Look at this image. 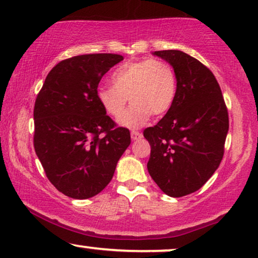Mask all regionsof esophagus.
Instances as JSON below:
<instances>
[{
  "mask_svg": "<svg viewBox=\"0 0 258 258\" xmlns=\"http://www.w3.org/2000/svg\"><path fill=\"white\" fill-rule=\"evenodd\" d=\"M140 139H142V134L139 132H132V140L133 141H137Z\"/></svg>",
  "mask_w": 258,
  "mask_h": 258,
  "instance_id": "1",
  "label": "esophagus"
}]
</instances>
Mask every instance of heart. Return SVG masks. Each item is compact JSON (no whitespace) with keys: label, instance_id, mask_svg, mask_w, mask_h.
Listing matches in <instances>:
<instances>
[{"label":"heart","instance_id":"1","mask_svg":"<svg viewBox=\"0 0 258 258\" xmlns=\"http://www.w3.org/2000/svg\"><path fill=\"white\" fill-rule=\"evenodd\" d=\"M111 83L112 87L98 88L97 102L109 116L117 118L129 98L132 107L118 118V124L128 129L146 124L151 115H164L177 93L174 69L158 59L124 63L112 73Z\"/></svg>","mask_w":258,"mask_h":258}]
</instances>
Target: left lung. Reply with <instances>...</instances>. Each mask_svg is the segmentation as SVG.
Returning <instances> with one entry per match:
<instances>
[{
  "label": "left lung",
  "instance_id": "8db88e82",
  "mask_svg": "<svg viewBox=\"0 0 258 258\" xmlns=\"http://www.w3.org/2000/svg\"><path fill=\"white\" fill-rule=\"evenodd\" d=\"M174 69L177 93L167 114L144 130L151 153L147 167L165 195L199 190L220 167L229 130L228 110L214 74L179 50L154 51Z\"/></svg>",
  "mask_w": 258,
  "mask_h": 258
}]
</instances>
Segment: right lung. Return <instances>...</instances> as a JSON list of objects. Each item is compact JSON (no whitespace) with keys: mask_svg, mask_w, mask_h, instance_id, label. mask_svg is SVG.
Here are the masks:
<instances>
[{"mask_svg":"<svg viewBox=\"0 0 258 258\" xmlns=\"http://www.w3.org/2000/svg\"><path fill=\"white\" fill-rule=\"evenodd\" d=\"M121 61L117 54L64 59L50 70L37 95L35 151L49 181L72 199L101 192L132 142L129 130L114 128L96 98L102 77Z\"/></svg>","mask_w":258,"mask_h":258,"instance_id":"obj_1","label":"right lung"}]
</instances>
